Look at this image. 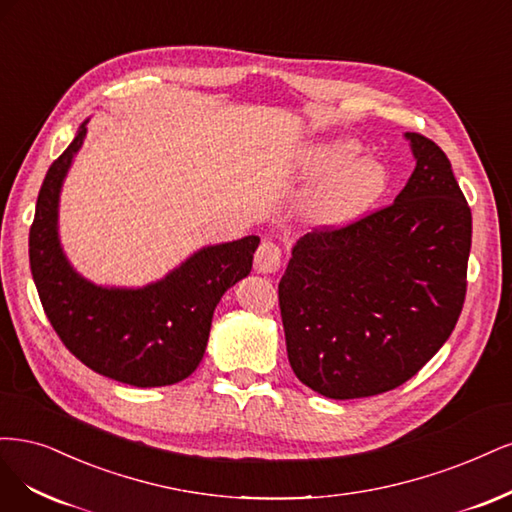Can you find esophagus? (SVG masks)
<instances>
[{
  "instance_id": "obj_1",
  "label": "esophagus",
  "mask_w": 512,
  "mask_h": 512,
  "mask_svg": "<svg viewBox=\"0 0 512 512\" xmlns=\"http://www.w3.org/2000/svg\"><path fill=\"white\" fill-rule=\"evenodd\" d=\"M278 268H280V249L270 240L261 242L255 253V270L261 274H272Z\"/></svg>"
}]
</instances>
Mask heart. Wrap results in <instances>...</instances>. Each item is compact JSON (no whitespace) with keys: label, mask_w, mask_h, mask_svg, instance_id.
Returning <instances> with one entry per match:
<instances>
[{"label":"heart","mask_w":512,"mask_h":512,"mask_svg":"<svg viewBox=\"0 0 512 512\" xmlns=\"http://www.w3.org/2000/svg\"><path fill=\"white\" fill-rule=\"evenodd\" d=\"M302 176L319 180L306 202V217L323 229H342L364 219L389 187L381 161L366 157L357 140H332L310 146L300 159Z\"/></svg>","instance_id":"obj_1"}]
</instances>
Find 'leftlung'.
Segmentation results:
<instances>
[{
  "label": "left lung",
  "mask_w": 512,
  "mask_h": 512,
  "mask_svg": "<svg viewBox=\"0 0 512 512\" xmlns=\"http://www.w3.org/2000/svg\"><path fill=\"white\" fill-rule=\"evenodd\" d=\"M404 138L417 166L393 204L302 236L278 283L289 364L325 398L400 387L449 340L464 306L468 202L442 148Z\"/></svg>",
  "instance_id": "left-lung-1"
}]
</instances>
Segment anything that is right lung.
<instances>
[{"label": "right lung", "mask_w": 512, "mask_h": 512, "mask_svg": "<svg viewBox=\"0 0 512 512\" xmlns=\"http://www.w3.org/2000/svg\"><path fill=\"white\" fill-rule=\"evenodd\" d=\"M87 123L48 168L29 229L40 302L61 342L93 372L134 387L174 385L200 366L214 308L251 274L259 236L204 246L144 287H104L78 274L59 240V197Z\"/></svg>", "instance_id": "right-lung-1"}]
</instances>
